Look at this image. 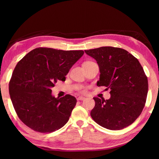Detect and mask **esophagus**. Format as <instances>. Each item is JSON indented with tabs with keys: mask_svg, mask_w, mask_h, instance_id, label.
<instances>
[{
	"mask_svg": "<svg viewBox=\"0 0 159 159\" xmlns=\"http://www.w3.org/2000/svg\"><path fill=\"white\" fill-rule=\"evenodd\" d=\"M85 99V98L82 97V96H79V97L77 98V100H84Z\"/></svg>",
	"mask_w": 159,
	"mask_h": 159,
	"instance_id": "esophagus-1",
	"label": "esophagus"
}]
</instances>
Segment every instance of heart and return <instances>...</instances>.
<instances>
[{"label":"heart","mask_w":159,"mask_h":159,"mask_svg":"<svg viewBox=\"0 0 159 159\" xmlns=\"http://www.w3.org/2000/svg\"><path fill=\"white\" fill-rule=\"evenodd\" d=\"M79 92H81V93H86L87 90H86L85 87H80V88L79 89Z\"/></svg>","instance_id":"obj_1"}]
</instances>
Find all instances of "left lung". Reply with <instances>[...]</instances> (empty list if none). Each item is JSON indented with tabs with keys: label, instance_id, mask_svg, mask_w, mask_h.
<instances>
[{
	"label": "left lung",
	"instance_id": "8db88e82",
	"mask_svg": "<svg viewBox=\"0 0 159 159\" xmlns=\"http://www.w3.org/2000/svg\"><path fill=\"white\" fill-rule=\"evenodd\" d=\"M100 67L98 86L110 89L109 100L93 98L91 116L107 129L121 130L139 117L146 102L148 78L139 61L126 50L111 46L85 50Z\"/></svg>",
	"mask_w": 159,
	"mask_h": 159
}]
</instances>
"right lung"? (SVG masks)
Listing matches in <instances>:
<instances>
[{"instance_id":"right-lung-1","label":"right lung","mask_w":159,"mask_h":159,"mask_svg":"<svg viewBox=\"0 0 159 159\" xmlns=\"http://www.w3.org/2000/svg\"><path fill=\"white\" fill-rule=\"evenodd\" d=\"M83 50L35 48L17 63L9 84L13 108L19 119L32 130L52 133L65 125L76 104L69 94L52 96L58 80L65 81L70 69Z\"/></svg>"}]
</instances>
